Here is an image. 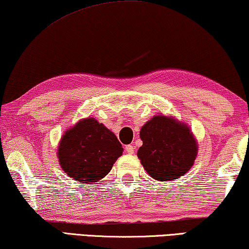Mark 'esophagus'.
<instances>
[{
	"instance_id": "34e87169",
	"label": "esophagus",
	"mask_w": 249,
	"mask_h": 249,
	"mask_svg": "<svg viewBox=\"0 0 249 249\" xmlns=\"http://www.w3.org/2000/svg\"><path fill=\"white\" fill-rule=\"evenodd\" d=\"M125 151L127 152L128 154H133L134 153V146L131 145V144H128V145L125 146Z\"/></svg>"
}]
</instances>
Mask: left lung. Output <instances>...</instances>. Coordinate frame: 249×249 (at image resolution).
I'll return each instance as SVG.
<instances>
[{
	"instance_id": "left-lung-1",
	"label": "left lung",
	"mask_w": 249,
	"mask_h": 249,
	"mask_svg": "<svg viewBox=\"0 0 249 249\" xmlns=\"http://www.w3.org/2000/svg\"><path fill=\"white\" fill-rule=\"evenodd\" d=\"M140 136L143 145L137 157L153 179H178L194 165L198 146L188 126L161 115L148 121Z\"/></svg>"
}]
</instances>
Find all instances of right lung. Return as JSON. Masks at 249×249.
I'll list each match as a JSON object with an SVG mask.
<instances>
[{
  "mask_svg": "<svg viewBox=\"0 0 249 249\" xmlns=\"http://www.w3.org/2000/svg\"><path fill=\"white\" fill-rule=\"evenodd\" d=\"M122 153L123 147L113 132L94 118H86L62 136L58 158L70 178L91 184L112 170Z\"/></svg>",
  "mask_w": 249,
  "mask_h": 249,
  "instance_id": "obj_1",
  "label": "right lung"
}]
</instances>
